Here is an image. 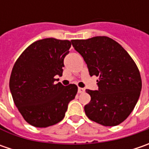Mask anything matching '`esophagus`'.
Instances as JSON below:
<instances>
[{
    "instance_id": "34e87169",
    "label": "esophagus",
    "mask_w": 149,
    "mask_h": 149,
    "mask_svg": "<svg viewBox=\"0 0 149 149\" xmlns=\"http://www.w3.org/2000/svg\"><path fill=\"white\" fill-rule=\"evenodd\" d=\"M85 91V89H84V88H78V93L79 94H82Z\"/></svg>"
}]
</instances>
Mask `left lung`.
I'll list each match as a JSON object with an SVG mask.
<instances>
[{
	"label": "left lung",
	"instance_id": "obj_1",
	"mask_svg": "<svg viewBox=\"0 0 149 149\" xmlns=\"http://www.w3.org/2000/svg\"><path fill=\"white\" fill-rule=\"evenodd\" d=\"M90 76L96 75L98 90L86 89L91 100L84 106L90 120L104 126H116L134 110L142 89L139 70L129 53L107 36L73 40Z\"/></svg>",
	"mask_w": 149,
	"mask_h": 149
}]
</instances>
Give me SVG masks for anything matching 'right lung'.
Instances as JSON below:
<instances>
[{
	"mask_svg": "<svg viewBox=\"0 0 149 149\" xmlns=\"http://www.w3.org/2000/svg\"><path fill=\"white\" fill-rule=\"evenodd\" d=\"M71 43L54 38L40 40L28 46L15 63L10 90L22 117L32 126L46 128L60 122L77 94L75 84H54V76L62 75Z\"/></svg>",
	"mask_w": 149,
	"mask_h": 149,
	"instance_id": "1",
	"label": "right lung"
}]
</instances>
